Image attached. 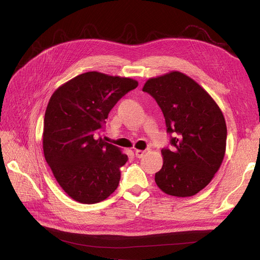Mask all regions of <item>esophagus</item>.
<instances>
[{
  "label": "esophagus",
  "mask_w": 260,
  "mask_h": 260,
  "mask_svg": "<svg viewBox=\"0 0 260 260\" xmlns=\"http://www.w3.org/2000/svg\"><path fill=\"white\" fill-rule=\"evenodd\" d=\"M146 151H142V149H136V157L137 158H142Z\"/></svg>",
  "instance_id": "1"
}]
</instances>
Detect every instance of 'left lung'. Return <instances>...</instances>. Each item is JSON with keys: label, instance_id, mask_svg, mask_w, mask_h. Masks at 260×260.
Returning <instances> with one entry per match:
<instances>
[{"label": "left lung", "instance_id": "8db88e82", "mask_svg": "<svg viewBox=\"0 0 260 260\" xmlns=\"http://www.w3.org/2000/svg\"><path fill=\"white\" fill-rule=\"evenodd\" d=\"M142 90L160 107L174 146L161 149L164 164L155 174L156 184L172 196L195 195L223 160L226 125L221 109L198 82L179 72L151 78Z\"/></svg>", "mask_w": 260, "mask_h": 260}]
</instances>
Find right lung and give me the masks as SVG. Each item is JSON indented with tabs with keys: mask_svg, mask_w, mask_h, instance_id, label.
I'll return each mask as SVG.
<instances>
[{
	"mask_svg": "<svg viewBox=\"0 0 260 260\" xmlns=\"http://www.w3.org/2000/svg\"><path fill=\"white\" fill-rule=\"evenodd\" d=\"M138 81L98 72L60 85L46 107L43 152L58 184L82 204L106 200L117 188L128 156L99 137L109 112Z\"/></svg>",
	"mask_w": 260,
	"mask_h": 260,
	"instance_id": "add662e5",
	"label": "right lung"
}]
</instances>
